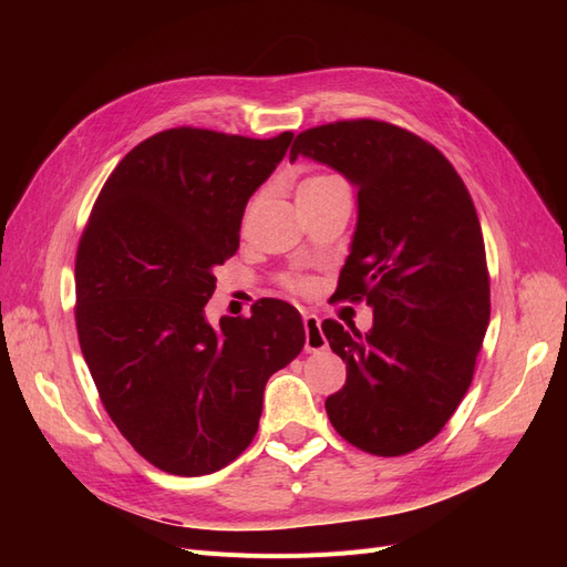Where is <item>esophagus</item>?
Listing matches in <instances>:
<instances>
[{
  "mask_svg": "<svg viewBox=\"0 0 567 567\" xmlns=\"http://www.w3.org/2000/svg\"><path fill=\"white\" fill-rule=\"evenodd\" d=\"M302 323H305V350L307 352H321L329 348V340H326L321 333V321L317 315H305Z\"/></svg>",
  "mask_w": 567,
  "mask_h": 567,
  "instance_id": "34e87169",
  "label": "esophagus"
}]
</instances>
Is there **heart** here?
<instances>
[{"label": "heart", "instance_id": "obj_1", "mask_svg": "<svg viewBox=\"0 0 567 567\" xmlns=\"http://www.w3.org/2000/svg\"><path fill=\"white\" fill-rule=\"evenodd\" d=\"M340 182H342V179L336 177V175H312V177H307V179L300 184L298 192H315V188H323V186L340 184Z\"/></svg>", "mask_w": 567, "mask_h": 567}]
</instances>
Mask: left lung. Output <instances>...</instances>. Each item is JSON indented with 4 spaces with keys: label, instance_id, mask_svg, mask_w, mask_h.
<instances>
[{
    "label": "left lung",
    "instance_id": "8db88e82",
    "mask_svg": "<svg viewBox=\"0 0 567 567\" xmlns=\"http://www.w3.org/2000/svg\"><path fill=\"white\" fill-rule=\"evenodd\" d=\"M298 156L333 167L357 188V227L340 269V298H367L369 333L321 323L346 362L326 400L336 431L375 456L431 442L473 381L489 323L485 244L468 188L421 136L379 120L312 127Z\"/></svg>",
    "mask_w": 567,
    "mask_h": 567
}]
</instances>
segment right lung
I'll return each mask as SVG.
<instances>
[{"instance_id": "1", "label": "right lung", "mask_w": 567, "mask_h": 567, "mask_svg": "<svg viewBox=\"0 0 567 567\" xmlns=\"http://www.w3.org/2000/svg\"><path fill=\"white\" fill-rule=\"evenodd\" d=\"M290 140L194 127L153 134L113 169L80 238L82 357L117 431L165 473L208 475L241 454L260 425L269 375L305 346L302 319L284 300L217 326L205 315L248 198Z\"/></svg>"}]
</instances>
